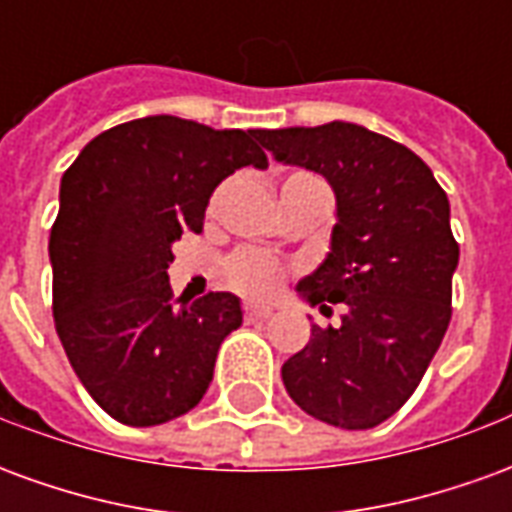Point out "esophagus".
<instances>
[{"label": "esophagus", "mask_w": 512, "mask_h": 512, "mask_svg": "<svg viewBox=\"0 0 512 512\" xmlns=\"http://www.w3.org/2000/svg\"><path fill=\"white\" fill-rule=\"evenodd\" d=\"M244 315H246V321L268 318V315H271V307H268V304H255V301H246Z\"/></svg>", "instance_id": "esophagus-1"}]
</instances>
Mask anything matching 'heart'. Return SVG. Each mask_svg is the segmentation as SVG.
<instances>
[{
	"label": "heart",
	"mask_w": 512,
	"mask_h": 512,
	"mask_svg": "<svg viewBox=\"0 0 512 512\" xmlns=\"http://www.w3.org/2000/svg\"><path fill=\"white\" fill-rule=\"evenodd\" d=\"M301 178H312V175H290L282 186H290ZM219 200V194L213 197V205ZM224 277L233 285L238 293H246V296H255V299H263V296H271L274 290L282 285V277H285V268L279 260H274L266 252H257V249H238L235 255L227 257L224 263Z\"/></svg>",
	"instance_id": "heart-1"
}]
</instances>
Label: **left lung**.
<instances>
[{
	"mask_svg": "<svg viewBox=\"0 0 512 512\" xmlns=\"http://www.w3.org/2000/svg\"><path fill=\"white\" fill-rule=\"evenodd\" d=\"M257 139L282 164L323 175L337 197L329 255L296 290L321 310L343 304V323H312L310 343L282 365L285 389L334 428H376L414 395L450 326V200L417 153L356 123Z\"/></svg>",
	"mask_w": 512,
	"mask_h": 512,
	"instance_id": "8db88e82",
	"label": "left lung"
}]
</instances>
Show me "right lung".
Wrapping results in <instances>:
<instances>
[{
  "label": "right lung",
  "mask_w": 512,
  "mask_h": 512,
  "mask_svg": "<svg viewBox=\"0 0 512 512\" xmlns=\"http://www.w3.org/2000/svg\"><path fill=\"white\" fill-rule=\"evenodd\" d=\"M257 131L153 115L98 134L60 183L51 227L54 323L73 373L106 414L150 428L197 406L224 337L244 321L233 293L172 299V244L200 233L213 189L266 169Z\"/></svg>",
  "instance_id": "right-lung-1"
}]
</instances>
